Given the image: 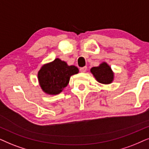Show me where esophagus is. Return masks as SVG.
<instances>
[{
	"instance_id": "obj_1",
	"label": "esophagus",
	"mask_w": 149,
	"mask_h": 149,
	"mask_svg": "<svg viewBox=\"0 0 149 149\" xmlns=\"http://www.w3.org/2000/svg\"><path fill=\"white\" fill-rule=\"evenodd\" d=\"M86 69H87V67H81V68L80 69V71H81V72H82V73H84V72H86Z\"/></svg>"
}]
</instances>
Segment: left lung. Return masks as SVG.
<instances>
[{
  "label": "left lung",
  "instance_id": "left-lung-1",
  "mask_svg": "<svg viewBox=\"0 0 149 149\" xmlns=\"http://www.w3.org/2000/svg\"><path fill=\"white\" fill-rule=\"evenodd\" d=\"M91 72L95 79L102 84H110L114 79V73L111 67L106 63H102L99 67L91 68Z\"/></svg>",
  "mask_w": 149,
  "mask_h": 149
}]
</instances>
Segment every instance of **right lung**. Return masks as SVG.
<instances>
[{
  "mask_svg": "<svg viewBox=\"0 0 149 149\" xmlns=\"http://www.w3.org/2000/svg\"><path fill=\"white\" fill-rule=\"evenodd\" d=\"M78 69L68 66L65 61L56 58L41 67L38 72L40 86L48 95H57L69 84L70 77L78 73Z\"/></svg>",
  "mask_w": 149,
  "mask_h": 149,
  "instance_id": "add662e5",
  "label": "right lung"
}]
</instances>
